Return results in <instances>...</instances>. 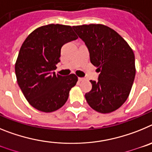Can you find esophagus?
I'll list each match as a JSON object with an SVG mask.
<instances>
[{"mask_svg":"<svg viewBox=\"0 0 152 152\" xmlns=\"http://www.w3.org/2000/svg\"><path fill=\"white\" fill-rule=\"evenodd\" d=\"M78 80L79 81H84V78H83V77H78Z\"/></svg>","mask_w":152,"mask_h":152,"instance_id":"34e87169","label":"esophagus"}]
</instances>
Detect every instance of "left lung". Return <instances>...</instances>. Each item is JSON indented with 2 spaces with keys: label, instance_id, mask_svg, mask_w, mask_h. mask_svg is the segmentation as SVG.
<instances>
[{
  "label": "left lung",
  "instance_id": "left-lung-1",
  "mask_svg": "<svg viewBox=\"0 0 152 152\" xmlns=\"http://www.w3.org/2000/svg\"><path fill=\"white\" fill-rule=\"evenodd\" d=\"M72 28L85 42L91 63L100 72L97 82L90 80L92 89L86 93V100L100 113L116 110L127 100L135 79L133 51L119 33L103 24Z\"/></svg>",
  "mask_w": 152,
  "mask_h": 152
}]
</instances>
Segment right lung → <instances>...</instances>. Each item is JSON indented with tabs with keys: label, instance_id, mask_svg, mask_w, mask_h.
Masks as SVG:
<instances>
[{
	"label": "right lung",
	"instance_id": "add662e5",
	"mask_svg": "<svg viewBox=\"0 0 152 152\" xmlns=\"http://www.w3.org/2000/svg\"><path fill=\"white\" fill-rule=\"evenodd\" d=\"M78 38L71 26L49 24L33 31L22 44L15 63L17 80L32 107L51 113L66 103L77 77L56 75L63 45Z\"/></svg>",
	"mask_w": 152,
	"mask_h": 152
}]
</instances>
